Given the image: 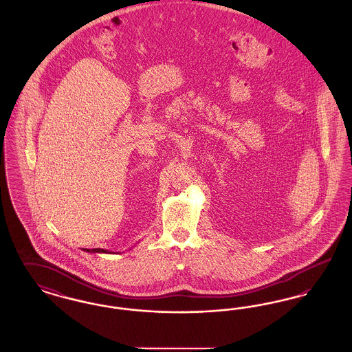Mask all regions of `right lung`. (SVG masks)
<instances>
[{
  "label": "right lung",
  "mask_w": 352,
  "mask_h": 352,
  "mask_svg": "<svg viewBox=\"0 0 352 352\" xmlns=\"http://www.w3.org/2000/svg\"><path fill=\"white\" fill-rule=\"evenodd\" d=\"M83 251L88 252V253H113V252L107 251V250H101V248H94V250H84Z\"/></svg>",
  "instance_id": "1"
}]
</instances>
